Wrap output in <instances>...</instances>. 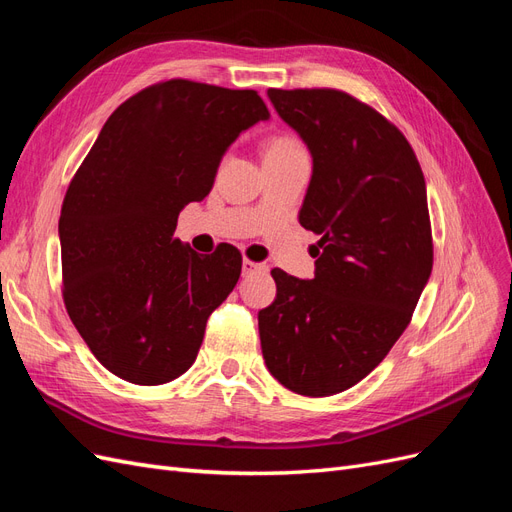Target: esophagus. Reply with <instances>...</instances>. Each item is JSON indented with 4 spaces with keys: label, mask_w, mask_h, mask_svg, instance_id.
Segmentation results:
<instances>
[{
    "label": "esophagus",
    "mask_w": 512,
    "mask_h": 512,
    "mask_svg": "<svg viewBox=\"0 0 512 512\" xmlns=\"http://www.w3.org/2000/svg\"><path fill=\"white\" fill-rule=\"evenodd\" d=\"M262 269V265H258V262H252V260H243V277H247V275H252V273H256V271H260Z\"/></svg>",
    "instance_id": "34e87169"
}]
</instances>
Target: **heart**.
Returning <instances> with one entry per match:
<instances>
[{
	"instance_id": "obj_1",
	"label": "heart",
	"mask_w": 512,
	"mask_h": 512,
	"mask_svg": "<svg viewBox=\"0 0 512 512\" xmlns=\"http://www.w3.org/2000/svg\"><path fill=\"white\" fill-rule=\"evenodd\" d=\"M301 149V145L294 141V138L288 136H277L269 143L267 147V156H273V153H288V151H297Z\"/></svg>"
}]
</instances>
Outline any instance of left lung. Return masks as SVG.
<instances>
[{
  "instance_id": "1",
  "label": "left lung",
  "mask_w": 512,
  "mask_h": 512,
  "mask_svg": "<svg viewBox=\"0 0 512 512\" xmlns=\"http://www.w3.org/2000/svg\"><path fill=\"white\" fill-rule=\"evenodd\" d=\"M312 153L299 222L320 235L314 280L273 269L260 346L286 389L327 397L374 371L406 331L433 265L427 188L410 143L337 89H269Z\"/></svg>"
}]
</instances>
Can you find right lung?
<instances>
[{
  "mask_svg": "<svg viewBox=\"0 0 512 512\" xmlns=\"http://www.w3.org/2000/svg\"><path fill=\"white\" fill-rule=\"evenodd\" d=\"M267 104L252 89L185 79L151 85L108 117L76 170L59 215L64 303L96 359L156 386L192 367L207 318L241 275L228 243L211 256L175 239L226 149Z\"/></svg>",
  "mask_w": 512,
  "mask_h": 512,
  "instance_id": "1",
  "label": "right lung"
}]
</instances>
